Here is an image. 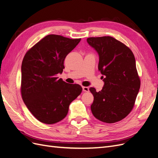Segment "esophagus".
Listing matches in <instances>:
<instances>
[{"mask_svg":"<svg viewBox=\"0 0 158 158\" xmlns=\"http://www.w3.org/2000/svg\"><path fill=\"white\" fill-rule=\"evenodd\" d=\"M82 89H83V92H89V88L88 87L83 86Z\"/></svg>","mask_w":158,"mask_h":158,"instance_id":"34e87169","label":"esophagus"}]
</instances>
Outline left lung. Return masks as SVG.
<instances>
[{
  "mask_svg": "<svg viewBox=\"0 0 158 158\" xmlns=\"http://www.w3.org/2000/svg\"><path fill=\"white\" fill-rule=\"evenodd\" d=\"M87 42L99 55L98 70L104 82L98 92L89 88L94 95L92 114L104 123L120 121L132 111L140 87L135 56L127 46L112 37H89Z\"/></svg>",
  "mask_w": 158,
  "mask_h": 158,
  "instance_id": "left-lung-1",
  "label": "left lung"
}]
</instances>
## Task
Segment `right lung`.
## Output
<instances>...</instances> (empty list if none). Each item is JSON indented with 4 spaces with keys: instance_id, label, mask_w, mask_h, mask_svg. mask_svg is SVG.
<instances>
[{
    "instance_id": "add662e5",
    "label": "right lung",
    "mask_w": 158,
    "mask_h": 158,
    "mask_svg": "<svg viewBox=\"0 0 158 158\" xmlns=\"http://www.w3.org/2000/svg\"><path fill=\"white\" fill-rule=\"evenodd\" d=\"M81 39L48 35L26 53L22 63L21 94L23 102L38 121L51 125L66 116L70 103L81 94L79 84L58 79L64 61Z\"/></svg>"
}]
</instances>
